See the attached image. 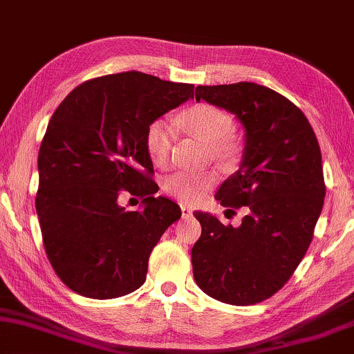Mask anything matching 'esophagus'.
Segmentation results:
<instances>
[{
    "mask_svg": "<svg viewBox=\"0 0 354 354\" xmlns=\"http://www.w3.org/2000/svg\"><path fill=\"white\" fill-rule=\"evenodd\" d=\"M181 214H183V218H189V216L194 215V210H192L190 207H187V205H183Z\"/></svg>",
    "mask_w": 354,
    "mask_h": 354,
    "instance_id": "1",
    "label": "esophagus"
}]
</instances>
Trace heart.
<instances>
[{
    "mask_svg": "<svg viewBox=\"0 0 354 354\" xmlns=\"http://www.w3.org/2000/svg\"><path fill=\"white\" fill-rule=\"evenodd\" d=\"M179 124L195 138L209 145L212 156L220 160H232L236 147L230 140L234 120L227 113L212 105H195L179 115ZM175 131L170 122L156 119L147 127L145 150L156 165L169 162ZM212 171H178L167 178L165 192L181 203H196L215 184Z\"/></svg>",
    "mask_w": 354,
    "mask_h": 354,
    "instance_id": "obj_1",
    "label": "heart"
}]
</instances>
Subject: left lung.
<instances>
[{
    "label": "left lung",
    "instance_id": "left-lung-1",
    "mask_svg": "<svg viewBox=\"0 0 354 354\" xmlns=\"http://www.w3.org/2000/svg\"><path fill=\"white\" fill-rule=\"evenodd\" d=\"M204 100L235 114L244 130L239 170L216 192L224 207L246 205L239 227L195 212L196 285L224 304L254 305L283 286L313 240L325 198L322 156L310 122L292 102L252 82L196 86Z\"/></svg>",
    "mask_w": 354,
    "mask_h": 354
}]
</instances>
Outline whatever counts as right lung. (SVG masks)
<instances>
[{
  "mask_svg": "<svg viewBox=\"0 0 354 354\" xmlns=\"http://www.w3.org/2000/svg\"><path fill=\"white\" fill-rule=\"evenodd\" d=\"M194 88L127 71L82 83L50 118L35 207L50 265L74 292L114 299L144 285L153 248L181 218L175 201L153 196L145 131ZM122 188L143 198L139 211L118 204Z\"/></svg>",
  "mask_w": 354,
  "mask_h": 354,
  "instance_id": "right-lung-1",
  "label": "right lung"
}]
</instances>
